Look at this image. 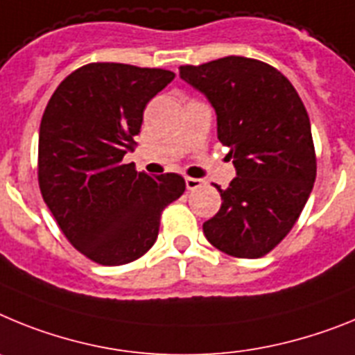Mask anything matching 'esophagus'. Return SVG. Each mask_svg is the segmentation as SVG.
Returning a JSON list of instances; mask_svg holds the SVG:
<instances>
[{
  "instance_id": "1",
  "label": "esophagus",
  "mask_w": 355,
  "mask_h": 355,
  "mask_svg": "<svg viewBox=\"0 0 355 355\" xmlns=\"http://www.w3.org/2000/svg\"><path fill=\"white\" fill-rule=\"evenodd\" d=\"M202 186V180H200V178H191V177H186V187L189 191H193V189H196V187H200Z\"/></svg>"
}]
</instances>
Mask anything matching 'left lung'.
Instances as JSON below:
<instances>
[{"mask_svg":"<svg viewBox=\"0 0 355 355\" xmlns=\"http://www.w3.org/2000/svg\"><path fill=\"white\" fill-rule=\"evenodd\" d=\"M180 78L216 110L218 139L229 146L237 177L216 186L221 207L203 234L232 257L257 259L297 223L316 178L307 110L280 71L255 58L225 57L180 66Z\"/></svg>","mask_w":355,"mask_h":355,"instance_id":"1","label":"left lung"}]
</instances>
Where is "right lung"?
<instances>
[{
	"instance_id": "1",
	"label": "right lung",
	"mask_w": 355,
	"mask_h": 355,
	"mask_svg": "<svg viewBox=\"0 0 355 355\" xmlns=\"http://www.w3.org/2000/svg\"><path fill=\"white\" fill-rule=\"evenodd\" d=\"M175 78L155 67L94 62L49 98L39 130V187L80 254L103 266L132 263L159 236L160 214L186 191L177 173L152 178L123 157L146 103Z\"/></svg>"
}]
</instances>
